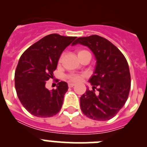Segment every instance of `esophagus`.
<instances>
[{
  "instance_id": "34e87169",
  "label": "esophagus",
  "mask_w": 147,
  "mask_h": 147,
  "mask_svg": "<svg viewBox=\"0 0 147 147\" xmlns=\"http://www.w3.org/2000/svg\"><path fill=\"white\" fill-rule=\"evenodd\" d=\"M75 85V84L74 83H71V82H70V83H68V86L70 87V88H72V87H74Z\"/></svg>"
}]
</instances>
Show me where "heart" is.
<instances>
[{"mask_svg": "<svg viewBox=\"0 0 147 147\" xmlns=\"http://www.w3.org/2000/svg\"><path fill=\"white\" fill-rule=\"evenodd\" d=\"M85 53H88V51H87L85 50H81L78 52V56L81 55V54H85ZM67 78L69 79V80L71 82H78V81H80V80L82 79V76L79 74H71Z\"/></svg>", "mask_w": 147, "mask_h": 147, "instance_id": "1", "label": "heart"}]
</instances>
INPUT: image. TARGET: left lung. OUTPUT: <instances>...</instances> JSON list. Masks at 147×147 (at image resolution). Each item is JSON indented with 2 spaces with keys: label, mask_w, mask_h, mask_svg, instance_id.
I'll return each instance as SVG.
<instances>
[{
  "label": "left lung",
  "mask_w": 147,
  "mask_h": 147,
  "mask_svg": "<svg viewBox=\"0 0 147 147\" xmlns=\"http://www.w3.org/2000/svg\"><path fill=\"white\" fill-rule=\"evenodd\" d=\"M77 44L89 48L96 60L88 81L93 90L88 88L80 97L82 111L93 120H109L123 107L129 96L131 80L127 59L112 42L98 35L79 37L72 45Z\"/></svg>",
  "instance_id": "obj_1"
}]
</instances>
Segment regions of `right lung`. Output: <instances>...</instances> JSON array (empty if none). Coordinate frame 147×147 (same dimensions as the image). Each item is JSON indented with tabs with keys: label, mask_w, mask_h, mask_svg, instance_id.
Listing matches in <instances>:
<instances>
[{
	"label": "right lung",
	"mask_w": 147,
	"mask_h": 147,
	"mask_svg": "<svg viewBox=\"0 0 147 147\" xmlns=\"http://www.w3.org/2000/svg\"><path fill=\"white\" fill-rule=\"evenodd\" d=\"M76 38L51 34L30 46L20 57L15 74V89L23 107L33 115L51 117L60 110L68 89L67 82H59L51 90L45 84L54 77L62 51Z\"/></svg>",
	"instance_id": "add662e5"
}]
</instances>
